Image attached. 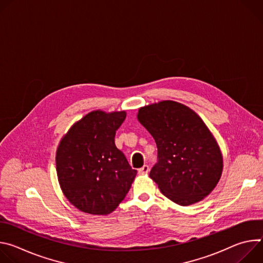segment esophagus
I'll return each instance as SVG.
<instances>
[{
    "label": "esophagus",
    "mask_w": 263,
    "mask_h": 263,
    "mask_svg": "<svg viewBox=\"0 0 263 263\" xmlns=\"http://www.w3.org/2000/svg\"><path fill=\"white\" fill-rule=\"evenodd\" d=\"M148 171H149V166H148L147 164H144L142 167H140V168L138 170V174L144 175V174H147Z\"/></svg>",
    "instance_id": "obj_1"
}]
</instances>
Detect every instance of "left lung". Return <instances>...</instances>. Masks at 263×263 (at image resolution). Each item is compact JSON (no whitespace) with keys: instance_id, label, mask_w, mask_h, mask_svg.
<instances>
[{"instance_id":"8db88e82","label":"left lung","mask_w":263,"mask_h":263,"mask_svg":"<svg viewBox=\"0 0 263 263\" xmlns=\"http://www.w3.org/2000/svg\"><path fill=\"white\" fill-rule=\"evenodd\" d=\"M137 119L157 145L149 177L160 192L181 206L207 197L220 178L222 157L201 118L180 103L163 101L140 108Z\"/></svg>"}]
</instances>
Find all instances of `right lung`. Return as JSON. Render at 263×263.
<instances>
[{"label": "right lung", "mask_w": 263, "mask_h": 263, "mask_svg": "<svg viewBox=\"0 0 263 263\" xmlns=\"http://www.w3.org/2000/svg\"><path fill=\"white\" fill-rule=\"evenodd\" d=\"M126 112L92 111L74 124L56 153V170L66 199L90 214H109L125 199L136 176L115 142Z\"/></svg>", "instance_id": "1"}]
</instances>
